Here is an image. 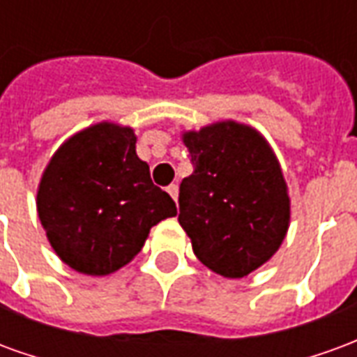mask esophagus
<instances>
[{"label":"esophagus","instance_id":"34e87169","mask_svg":"<svg viewBox=\"0 0 357 357\" xmlns=\"http://www.w3.org/2000/svg\"><path fill=\"white\" fill-rule=\"evenodd\" d=\"M166 191H168V193H170V197L172 199H174V201H178V185H176V183H172V185H168L166 187Z\"/></svg>","mask_w":357,"mask_h":357}]
</instances>
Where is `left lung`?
Here are the masks:
<instances>
[{
    "label": "left lung",
    "instance_id": "8db88e82",
    "mask_svg": "<svg viewBox=\"0 0 357 357\" xmlns=\"http://www.w3.org/2000/svg\"><path fill=\"white\" fill-rule=\"evenodd\" d=\"M193 174L179 183V224L197 258L239 279L268 262L289 227V195L275 155L235 122L187 132Z\"/></svg>",
    "mask_w": 357,
    "mask_h": 357
}]
</instances>
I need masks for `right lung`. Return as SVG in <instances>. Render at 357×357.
I'll return each instance as SVG.
<instances>
[{"mask_svg": "<svg viewBox=\"0 0 357 357\" xmlns=\"http://www.w3.org/2000/svg\"><path fill=\"white\" fill-rule=\"evenodd\" d=\"M176 214V202L135 155L133 130L107 122L66 141L38 191V216L51 247L88 275L126 266L151 227Z\"/></svg>", "mask_w": 357, "mask_h": 357, "instance_id": "right-lung-1", "label": "right lung"}]
</instances>
